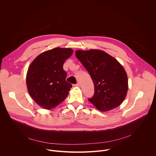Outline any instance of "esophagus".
<instances>
[{"label":"esophagus","mask_w":156,"mask_h":156,"mask_svg":"<svg viewBox=\"0 0 156 156\" xmlns=\"http://www.w3.org/2000/svg\"><path fill=\"white\" fill-rule=\"evenodd\" d=\"M80 83H76V84H74V86H76V87H80Z\"/></svg>","instance_id":"1"}]
</instances>
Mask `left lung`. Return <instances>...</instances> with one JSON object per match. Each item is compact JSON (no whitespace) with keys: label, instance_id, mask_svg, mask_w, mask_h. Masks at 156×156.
<instances>
[{"label":"left lung","instance_id":"1","mask_svg":"<svg viewBox=\"0 0 156 156\" xmlns=\"http://www.w3.org/2000/svg\"><path fill=\"white\" fill-rule=\"evenodd\" d=\"M75 54L94 83V94L88 101L102 112L119 106L128 88L127 75L122 65L100 50H78Z\"/></svg>","mask_w":156,"mask_h":156}]
</instances>
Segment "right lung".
<instances>
[{"label":"right lung","instance_id":"1","mask_svg":"<svg viewBox=\"0 0 156 156\" xmlns=\"http://www.w3.org/2000/svg\"><path fill=\"white\" fill-rule=\"evenodd\" d=\"M73 54L70 48H54L39 55L30 64L27 75L30 95L41 107L52 109L67 97L72 85L66 82L65 61Z\"/></svg>","mask_w":156,"mask_h":156}]
</instances>
